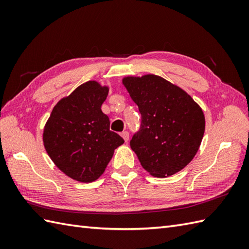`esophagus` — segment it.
Masks as SVG:
<instances>
[{"instance_id": "1", "label": "esophagus", "mask_w": 249, "mask_h": 249, "mask_svg": "<svg viewBox=\"0 0 249 249\" xmlns=\"http://www.w3.org/2000/svg\"><path fill=\"white\" fill-rule=\"evenodd\" d=\"M121 136L123 137V139L125 140V142H127L129 140V133H128V131H123V133L121 134Z\"/></svg>"}]
</instances>
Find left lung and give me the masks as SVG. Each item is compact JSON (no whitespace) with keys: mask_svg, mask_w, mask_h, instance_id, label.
<instances>
[{"mask_svg":"<svg viewBox=\"0 0 249 249\" xmlns=\"http://www.w3.org/2000/svg\"><path fill=\"white\" fill-rule=\"evenodd\" d=\"M124 87L141 113L130 147L151 176L167 178L193 160L202 141V109L176 84L156 75L125 77Z\"/></svg>","mask_w":249,"mask_h":249,"instance_id":"1","label":"left lung"}]
</instances>
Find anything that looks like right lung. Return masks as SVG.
Returning <instances> with one entry per match:
<instances>
[{
	"mask_svg": "<svg viewBox=\"0 0 249 249\" xmlns=\"http://www.w3.org/2000/svg\"><path fill=\"white\" fill-rule=\"evenodd\" d=\"M109 88L96 81L78 87L57 103L45 125V149L54 165L78 182L91 183L104 173L124 140L110 130L102 111Z\"/></svg>",
	"mask_w": 249,
	"mask_h": 249,
	"instance_id": "right-lung-1",
	"label": "right lung"
}]
</instances>
